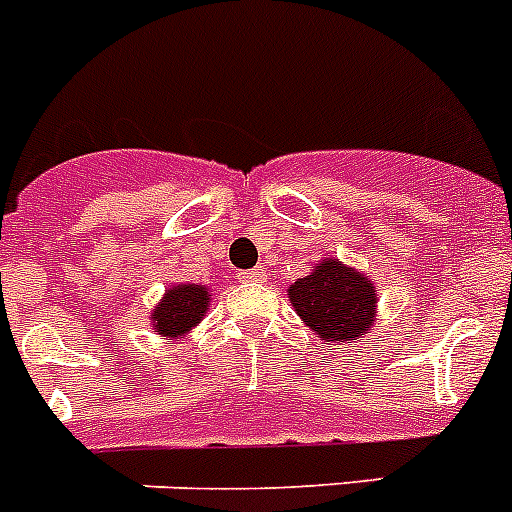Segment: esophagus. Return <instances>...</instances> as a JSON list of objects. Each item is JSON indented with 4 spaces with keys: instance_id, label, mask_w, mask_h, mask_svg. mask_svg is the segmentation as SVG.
I'll return each instance as SVG.
<instances>
[{
    "instance_id": "esophagus-1",
    "label": "esophagus",
    "mask_w": 512,
    "mask_h": 512,
    "mask_svg": "<svg viewBox=\"0 0 512 512\" xmlns=\"http://www.w3.org/2000/svg\"><path fill=\"white\" fill-rule=\"evenodd\" d=\"M241 277V282H264V269H248V271H241L238 274Z\"/></svg>"
}]
</instances>
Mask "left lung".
Segmentation results:
<instances>
[{
  "label": "left lung",
  "mask_w": 512,
  "mask_h": 512,
  "mask_svg": "<svg viewBox=\"0 0 512 512\" xmlns=\"http://www.w3.org/2000/svg\"><path fill=\"white\" fill-rule=\"evenodd\" d=\"M297 315L323 341H348L364 336L374 320L377 295L369 279L341 261H323L310 277L289 287Z\"/></svg>",
  "instance_id": "left-lung-1"
}]
</instances>
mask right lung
I'll return each mask as SVG.
<instances>
[{"instance_id": "obj_1", "label": "right lung", "mask_w": 512, "mask_h": 512, "mask_svg": "<svg viewBox=\"0 0 512 512\" xmlns=\"http://www.w3.org/2000/svg\"><path fill=\"white\" fill-rule=\"evenodd\" d=\"M207 302H210V295L205 287H197V284L171 287L161 305L153 310V328L164 336H182L192 325L200 323Z\"/></svg>"}]
</instances>
